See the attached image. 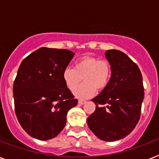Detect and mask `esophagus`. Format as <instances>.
Listing matches in <instances>:
<instances>
[{"mask_svg": "<svg viewBox=\"0 0 159 159\" xmlns=\"http://www.w3.org/2000/svg\"><path fill=\"white\" fill-rule=\"evenodd\" d=\"M86 100H78V104H81V105H82V104H84L85 103H86Z\"/></svg>", "mask_w": 159, "mask_h": 159, "instance_id": "1", "label": "esophagus"}]
</instances>
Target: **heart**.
I'll return each instance as SVG.
<instances>
[{
	"mask_svg": "<svg viewBox=\"0 0 159 159\" xmlns=\"http://www.w3.org/2000/svg\"><path fill=\"white\" fill-rule=\"evenodd\" d=\"M112 75V67L107 59L86 55L75 62L74 68L67 67L62 77L65 86L74 91L84 78V82L74 91L77 98L86 99L95 95L96 89L102 91L107 87Z\"/></svg>",
	"mask_w": 159,
	"mask_h": 159,
	"instance_id": "obj_1",
	"label": "heart"
}]
</instances>
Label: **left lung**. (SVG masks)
<instances>
[{
  "instance_id": "8db88e82",
  "label": "left lung",
  "mask_w": 159,
  "mask_h": 159,
  "mask_svg": "<svg viewBox=\"0 0 159 159\" xmlns=\"http://www.w3.org/2000/svg\"><path fill=\"white\" fill-rule=\"evenodd\" d=\"M105 57L112 75L106 88L92 100L96 107L87 124L100 140L115 141L129 135L139 122L144 86L140 68L126 54L109 50Z\"/></svg>"
}]
</instances>
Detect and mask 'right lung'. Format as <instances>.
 Instances as JSON below:
<instances>
[{"mask_svg": "<svg viewBox=\"0 0 159 159\" xmlns=\"http://www.w3.org/2000/svg\"><path fill=\"white\" fill-rule=\"evenodd\" d=\"M73 55L65 49L42 47L22 61L13 86L15 111L32 137H55L65 126L68 111L77 105L62 77Z\"/></svg>", "mask_w": 159, "mask_h": 159, "instance_id": "1", "label": "right lung"}]
</instances>
